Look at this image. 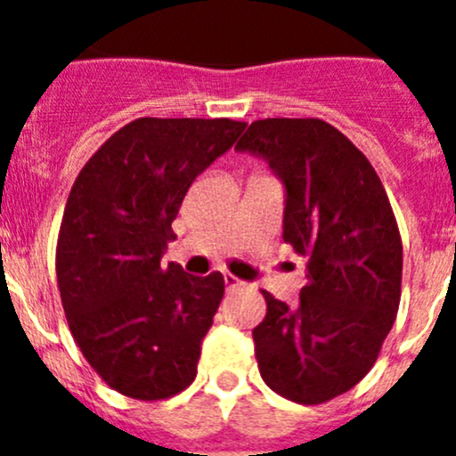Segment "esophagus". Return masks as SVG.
<instances>
[{
  "mask_svg": "<svg viewBox=\"0 0 456 456\" xmlns=\"http://www.w3.org/2000/svg\"><path fill=\"white\" fill-rule=\"evenodd\" d=\"M224 286H227V290H238V288H242L245 283H242L240 279H236L233 274H224Z\"/></svg>",
  "mask_w": 456,
  "mask_h": 456,
  "instance_id": "1",
  "label": "esophagus"
}]
</instances>
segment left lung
Returning a JSON list of instances; mask_svg holds the SVG:
<instances>
[{"mask_svg":"<svg viewBox=\"0 0 456 456\" xmlns=\"http://www.w3.org/2000/svg\"><path fill=\"white\" fill-rule=\"evenodd\" d=\"M236 148L283 180V240L308 256L295 305L261 290L258 371L288 401L322 405L371 371L394 326L403 281L394 208L364 152L322 118H261Z\"/></svg>","mask_w":456,"mask_h":456,"instance_id":"obj_1","label":"left lung"}]
</instances>
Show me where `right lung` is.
<instances>
[{
	"label": "right lung",
	"mask_w": 456,
	"mask_h": 456,
	"mask_svg": "<svg viewBox=\"0 0 456 456\" xmlns=\"http://www.w3.org/2000/svg\"><path fill=\"white\" fill-rule=\"evenodd\" d=\"M245 126L134 118L89 157L71 186L55 248L62 308L89 367L127 398L164 401L195 380L224 279L164 267L161 256L189 186Z\"/></svg>",
	"instance_id": "add662e5"
}]
</instances>
